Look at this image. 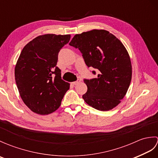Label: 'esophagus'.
<instances>
[{
	"instance_id": "34e87169",
	"label": "esophagus",
	"mask_w": 158,
	"mask_h": 158,
	"mask_svg": "<svg viewBox=\"0 0 158 158\" xmlns=\"http://www.w3.org/2000/svg\"><path fill=\"white\" fill-rule=\"evenodd\" d=\"M80 83V81H75V82H73L72 83V84L73 85H77V84H79V83Z\"/></svg>"
}]
</instances>
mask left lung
Segmentation results:
<instances>
[{
    "label": "left lung",
    "mask_w": 158,
    "mask_h": 158,
    "mask_svg": "<svg viewBox=\"0 0 158 158\" xmlns=\"http://www.w3.org/2000/svg\"><path fill=\"white\" fill-rule=\"evenodd\" d=\"M69 45L81 51L87 66L100 71L97 78L84 80L88 87L82 96L85 102L102 111L115 108L132 79V64L125 46L109 31L97 29L75 35Z\"/></svg>",
    "instance_id": "obj_1"
}]
</instances>
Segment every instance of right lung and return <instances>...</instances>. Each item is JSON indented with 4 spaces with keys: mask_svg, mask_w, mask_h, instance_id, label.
Returning a JSON list of instances; mask_svg holds the SVG:
<instances>
[{
    "mask_svg": "<svg viewBox=\"0 0 158 158\" xmlns=\"http://www.w3.org/2000/svg\"><path fill=\"white\" fill-rule=\"evenodd\" d=\"M70 39V35L46 34L27 43L15 67L19 95L32 112L48 115L58 109L70 87L61 79L56 66L58 55Z\"/></svg>",
    "mask_w": 158,
    "mask_h": 158,
    "instance_id": "add662e5",
    "label": "right lung"
}]
</instances>
